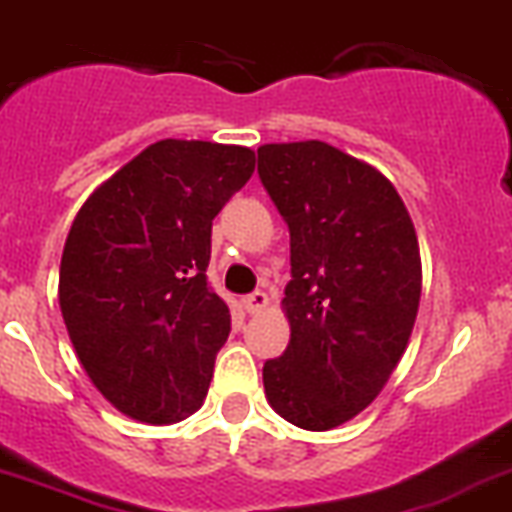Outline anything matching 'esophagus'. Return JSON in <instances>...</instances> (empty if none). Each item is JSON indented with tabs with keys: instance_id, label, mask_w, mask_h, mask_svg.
<instances>
[{
	"instance_id": "1",
	"label": "esophagus",
	"mask_w": 512,
	"mask_h": 512,
	"mask_svg": "<svg viewBox=\"0 0 512 512\" xmlns=\"http://www.w3.org/2000/svg\"><path fill=\"white\" fill-rule=\"evenodd\" d=\"M269 305V298H266V292H251L248 298H243V308L248 313H261V310Z\"/></svg>"
}]
</instances>
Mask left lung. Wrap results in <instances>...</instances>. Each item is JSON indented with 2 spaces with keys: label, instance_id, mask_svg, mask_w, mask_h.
<instances>
[{
  "label": "left lung",
  "instance_id": "left-lung-1",
  "mask_svg": "<svg viewBox=\"0 0 512 512\" xmlns=\"http://www.w3.org/2000/svg\"><path fill=\"white\" fill-rule=\"evenodd\" d=\"M259 178L290 227L292 266L290 344L264 362L266 401L295 427L334 430L373 404L409 344L414 222L381 170L318 139L259 147Z\"/></svg>",
  "mask_w": 512,
  "mask_h": 512
}]
</instances>
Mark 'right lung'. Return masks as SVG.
I'll use <instances>...</instances> for the list:
<instances>
[{"label":"right lung","mask_w":512,"mask_h":512,"mask_svg":"<svg viewBox=\"0 0 512 512\" xmlns=\"http://www.w3.org/2000/svg\"><path fill=\"white\" fill-rule=\"evenodd\" d=\"M238 144L160 139L87 196L64 243L59 305L93 386L173 425L204 404L230 310L207 285L212 220L246 186Z\"/></svg>","instance_id":"1"}]
</instances>
